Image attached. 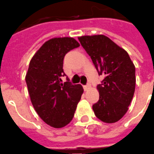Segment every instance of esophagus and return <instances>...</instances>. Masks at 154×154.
<instances>
[{
  "label": "esophagus",
  "mask_w": 154,
  "mask_h": 154,
  "mask_svg": "<svg viewBox=\"0 0 154 154\" xmlns=\"http://www.w3.org/2000/svg\"><path fill=\"white\" fill-rule=\"evenodd\" d=\"M89 88H90V85L89 84L86 85V86H83V89H84L85 91H87Z\"/></svg>",
  "instance_id": "esophagus-1"
}]
</instances>
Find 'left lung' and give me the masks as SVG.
I'll list each match as a JSON object with an SVG mask.
<instances>
[{"mask_svg":"<svg viewBox=\"0 0 154 154\" xmlns=\"http://www.w3.org/2000/svg\"><path fill=\"white\" fill-rule=\"evenodd\" d=\"M78 40L98 74L104 76L97 86L99 100L92 105L95 115L104 123H116L126 114L133 98L135 65L127 52L106 36H81Z\"/></svg>","mask_w":154,"mask_h":154,"instance_id":"1","label":"left lung"}]
</instances>
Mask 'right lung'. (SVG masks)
Returning <instances> with one entry per match:
<instances>
[{
	"label": "right lung",
	"mask_w": 154,
	"mask_h": 154,
	"mask_svg": "<svg viewBox=\"0 0 154 154\" xmlns=\"http://www.w3.org/2000/svg\"><path fill=\"white\" fill-rule=\"evenodd\" d=\"M80 44L73 37H55L46 41L30 61L25 76L30 98L34 110L49 126L62 128L72 120L83 93L80 84L73 85L65 76V54Z\"/></svg>",
	"instance_id": "add662e5"
}]
</instances>
